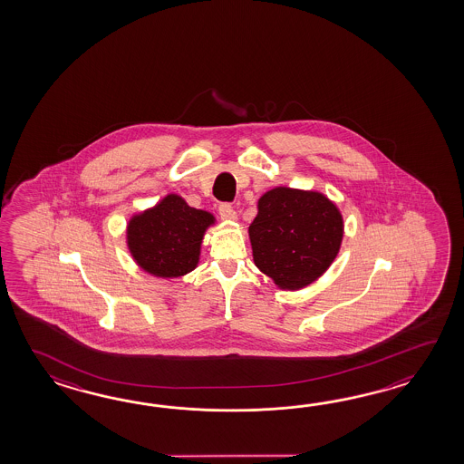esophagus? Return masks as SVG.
<instances>
[{"label": "esophagus", "instance_id": "1", "mask_svg": "<svg viewBox=\"0 0 464 464\" xmlns=\"http://www.w3.org/2000/svg\"><path fill=\"white\" fill-rule=\"evenodd\" d=\"M218 216L222 220H236L237 212L236 208H232V206H228V204H222V206H218Z\"/></svg>", "mask_w": 464, "mask_h": 464}]
</instances>
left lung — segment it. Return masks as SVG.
<instances>
[{"mask_svg":"<svg viewBox=\"0 0 464 464\" xmlns=\"http://www.w3.org/2000/svg\"><path fill=\"white\" fill-rule=\"evenodd\" d=\"M248 236L256 266L280 288L298 290L335 260L343 218L324 194L276 188L258 200Z\"/></svg>","mask_w":464,"mask_h":464,"instance_id":"8db88e82","label":"left lung"}]
</instances>
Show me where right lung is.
Wrapping results in <instances>:
<instances>
[{
	"mask_svg": "<svg viewBox=\"0 0 464 464\" xmlns=\"http://www.w3.org/2000/svg\"><path fill=\"white\" fill-rule=\"evenodd\" d=\"M214 224L212 214L188 208L170 194L154 208L130 218L128 246L140 268L156 276H186L198 262L206 228Z\"/></svg>",
	"mask_w": 464,
	"mask_h": 464,
	"instance_id": "1",
	"label": "right lung"
}]
</instances>
